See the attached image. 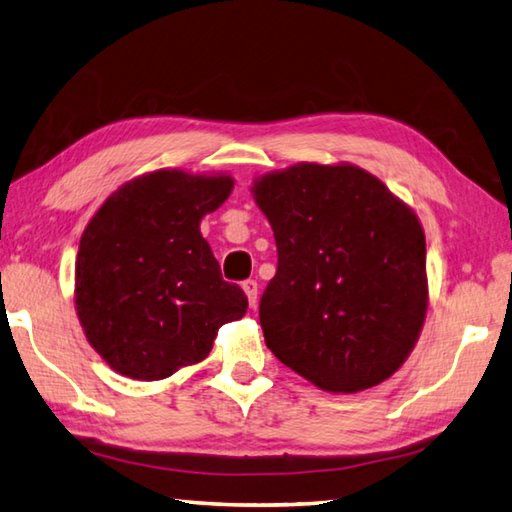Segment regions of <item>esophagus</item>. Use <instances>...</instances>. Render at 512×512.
<instances>
[{
  "label": "esophagus",
  "mask_w": 512,
  "mask_h": 512,
  "mask_svg": "<svg viewBox=\"0 0 512 512\" xmlns=\"http://www.w3.org/2000/svg\"><path fill=\"white\" fill-rule=\"evenodd\" d=\"M242 288H244V293L248 297V304L255 306L257 304V282H255V279H248V282L242 284Z\"/></svg>",
  "instance_id": "esophagus-1"
}]
</instances>
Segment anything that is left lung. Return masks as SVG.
Here are the masks:
<instances>
[{"label": "left lung", "instance_id": "obj_1", "mask_svg": "<svg viewBox=\"0 0 512 512\" xmlns=\"http://www.w3.org/2000/svg\"><path fill=\"white\" fill-rule=\"evenodd\" d=\"M250 193L279 255L259 304L273 355L326 393H359L395 375L428 310L415 210L348 162L273 170Z\"/></svg>", "mask_w": 512, "mask_h": 512}]
</instances>
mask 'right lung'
Listing matches in <instances>:
<instances>
[{
  "label": "right lung",
  "instance_id": "right-lung-1",
  "mask_svg": "<svg viewBox=\"0 0 512 512\" xmlns=\"http://www.w3.org/2000/svg\"><path fill=\"white\" fill-rule=\"evenodd\" d=\"M228 173L159 168L119 186L90 217L75 262V313L115 373L155 382L208 357L248 299L222 279L202 219L233 193Z\"/></svg>",
  "mask_w": 512,
  "mask_h": 512
}]
</instances>
